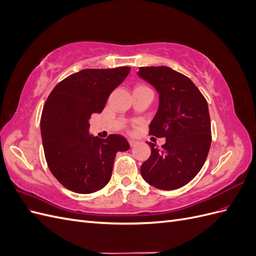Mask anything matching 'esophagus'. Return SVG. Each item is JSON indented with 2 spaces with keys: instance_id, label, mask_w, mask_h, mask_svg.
Instances as JSON below:
<instances>
[{
  "instance_id": "34e87169",
  "label": "esophagus",
  "mask_w": 256,
  "mask_h": 256,
  "mask_svg": "<svg viewBox=\"0 0 256 256\" xmlns=\"http://www.w3.org/2000/svg\"><path fill=\"white\" fill-rule=\"evenodd\" d=\"M128 142H129V145L131 147H134V146H136L138 144V142L136 140H128Z\"/></svg>"
}]
</instances>
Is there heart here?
Wrapping results in <instances>:
<instances>
[{
  "mask_svg": "<svg viewBox=\"0 0 256 256\" xmlns=\"http://www.w3.org/2000/svg\"><path fill=\"white\" fill-rule=\"evenodd\" d=\"M138 88H141V86H138Z\"/></svg>",
  "mask_w": 256,
  "mask_h": 256,
  "instance_id": "heart-1",
  "label": "heart"
}]
</instances>
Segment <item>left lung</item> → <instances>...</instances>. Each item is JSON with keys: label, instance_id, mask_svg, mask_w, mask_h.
Here are the masks:
<instances>
[{"label": "left lung", "instance_id": "left-lung-1", "mask_svg": "<svg viewBox=\"0 0 256 256\" xmlns=\"http://www.w3.org/2000/svg\"><path fill=\"white\" fill-rule=\"evenodd\" d=\"M138 74L159 94L150 134L166 138L161 148L148 142L152 154L141 166L142 177L158 189H178L196 176L210 148L207 102L188 76L170 67H140Z\"/></svg>", "mask_w": 256, "mask_h": 256}]
</instances>
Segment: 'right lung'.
Wrapping results in <instances>:
<instances>
[{"label": "right lung", "mask_w": 256, "mask_h": 256, "mask_svg": "<svg viewBox=\"0 0 256 256\" xmlns=\"http://www.w3.org/2000/svg\"><path fill=\"white\" fill-rule=\"evenodd\" d=\"M130 67L83 69L60 81L44 106L40 132L51 173L68 190L96 192L110 182L118 152L130 148L120 134L106 138L88 132L90 115L102 113Z\"/></svg>", "instance_id": "right-lung-1"}]
</instances>
